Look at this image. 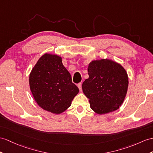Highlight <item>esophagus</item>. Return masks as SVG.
Instances as JSON below:
<instances>
[{
  "label": "esophagus",
  "mask_w": 153,
  "mask_h": 153,
  "mask_svg": "<svg viewBox=\"0 0 153 153\" xmlns=\"http://www.w3.org/2000/svg\"><path fill=\"white\" fill-rule=\"evenodd\" d=\"M77 86H78V88H79V89H80V91H81L82 90V83L80 82V83H79L77 84Z\"/></svg>",
  "instance_id": "1"
}]
</instances>
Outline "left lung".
Returning <instances> with one entry per match:
<instances>
[{
  "label": "left lung",
  "mask_w": 153,
  "mask_h": 153,
  "mask_svg": "<svg viewBox=\"0 0 153 153\" xmlns=\"http://www.w3.org/2000/svg\"><path fill=\"white\" fill-rule=\"evenodd\" d=\"M88 71L89 78L82 88L91 108L98 114L117 110L127 92L128 79L125 69L112 60L102 59L92 61Z\"/></svg>",
  "instance_id": "1"
}]
</instances>
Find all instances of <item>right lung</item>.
<instances>
[{"mask_svg": "<svg viewBox=\"0 0 153 153\" xmlns=\"http://www.w3.org/2000/svg\"><path fill=\"white\" fill-rule=\"evenodd\" d=\"M29 84L38 105L56 114L68 109L79 91L62 58L55 54H45L39 59L30 74Z\"/></svg>", "mask_w": 153, "mask_h": 153, "instance_id": "right-lung-1", "label": "right lung"}]
</instances>
